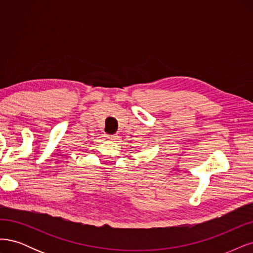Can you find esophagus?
Returning <instances> with one entry per match:
<instances>
[{
    "label": "esophagus",
    "mask_w": 253,
    "mask_h": 253,
    "mask_svg": "<svg viewBox=\"0 0 253 253\" xmlns=\"http://www.w3.org/2000/svg\"><path fill=\"white\" fill-rule=\"evenodd\" d=\"M106 137H107L108 140H116V138H118V135L117 134H107L106 135Z\"/></svg>",
    "instance_id": "1"
}]
</instances>
